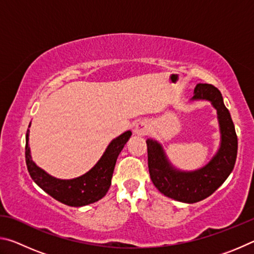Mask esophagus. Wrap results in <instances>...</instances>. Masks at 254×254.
<instances>
[{
    "label": "esophagus",
    "instance_id": "34e87169",
    "mask_svg": "<svg viewBox=\"0 0 254 254\" xmlns=\"http://www.w3.org/2000/svg\"><path fill=\"white\" fill-rule=\"evenodd\" d=\"M150 130V127L148 122L145 121H139L134 127V133L137 135H145L149 133Z\"/></svg>",
    "mask_w": 254,
    "mask_h": 254
}]
</instances>
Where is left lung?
Returning <instances> with one entry per match:
<instances>
[{
	"label": "left lung",
	"instance_id": "obj_1",
	"mask_svg": "<svg viewBox=\"0 0 254 254\" xmlns=\"http://www.w3.org/2000/svg\"><path fill=\"white\" fill-rule=\"evenodd\" d=\"M206 100L217 111L221 144L207 165L195 171L176 169L169 162L162 145L148 139V167L154 186L169 198L183 203H197L207 198L229 177L238 154V136L221 92L210 84H197L191 101Z\"/></svg>",
	"mask_w": 254,
	"mask_h": 254
}]
</instances>
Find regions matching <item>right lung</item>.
Wrapping results in <instances>:
<instances>
[{"instance_id":"obj_1","label":"right lung","mask_w":254,"mask_h":254,"mask_svg":"<svg viewBox=\"0 0 254 254\" xmlns=\"http://www.w3.org/2000/svg\"><path fill=\"white\" fill-rule=\"evenodd\" d=\"M131 134V131H127L112 140L102 158L85 175L74 179H58L47 174L33 162L29 148L28 130L25 135V162L28 171L38 186L60 203L74 207L95 203L103 198L110 189L117 159Z\"/></svg>"}]
</instances>
